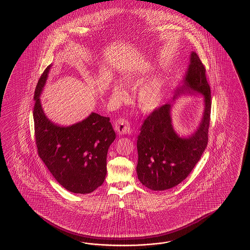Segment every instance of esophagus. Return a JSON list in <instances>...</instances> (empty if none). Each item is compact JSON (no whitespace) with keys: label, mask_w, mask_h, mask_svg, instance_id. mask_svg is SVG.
I'll list each match as a JSON object with an SVG mask.
<instances>
[{"label":"esophagus","mask_w":250,"mask_h":250,"mask_svg":"<svg viewBox=\"0 0 250 250\" xmlns=\"http://www.w3.org/2000/svg\"><path fill=\"white\" fill-rule=\"evenodd\" d=\"M114 129L119 135H125L130 132V125L125 119H118L114 123Z\"/></svg>","instance_id":"obj_1"}]
</instances>
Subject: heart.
Returning <instances> with one entry per match:
<instances>
[{
    "mask_svg": "<svg viewBox=\"0 0 250 250\" xmlns=\"http://www.w3.org/2000/svg\"><path fill=\"white\" fill-rule=\"evenodd\" d=\"M155 75V71L148 68L128 72L122 77L123 82L133 88L141 86L137 91L136 101L139 109L145 113L156 111L164 99V82L160 79L154 80ZM112 91L114 97L119 100L126 96V91L120 84H114Z\"/></svg>",
    "mask_w": 250,
    "mask_h": 250,
    "instance_id": "b5f03b06",
    "label": "heart"
}]
</instances>
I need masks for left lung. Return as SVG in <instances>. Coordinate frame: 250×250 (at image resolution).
<instances>
[{
  "label": "left lung",
  "instance_id": "8db88e82",
  "mask_svg": "<svg viewBox=\"0 0 250 250\" xmlns=\"http://www.w3.org/2000/svg\"><path fill=\"white\" fill-rule=\"evenodd\" d=\"M195 93L203 96L205 108L198 127L190 135L180 136L175 131L171 104L159 107L142 125L136 143V173L146 188L165 190L180 184L200 160L208 143L211 90L204 64L195 52H191L185 75L175 90L174 99Z\"/></svg>",
  "mask_w": 250,
  "mask_h": 250
}]
</instances>
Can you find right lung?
Wrapping results in <instances>:
<instances>
[{"label":"right lung","mask_w":250,"mask_h":250,"mask_svg":"<svg viewBox=\"0 0 250 250\" xmlns=\"http://www.w3.org/2000/svg\"><path fill=\"white\" fill-rule=\"evenodd\" d=\"M51 67L50 64L40 77L34 97L38 156L68 191L91 193L105 180L107 152L115 133L110 118L96 113L68 126L58 125L47 118L40 96Z\"/></svg>","instance_id":"add662e5"}]
</instances>
